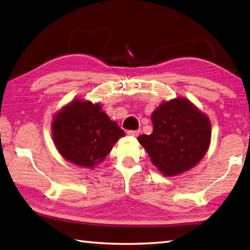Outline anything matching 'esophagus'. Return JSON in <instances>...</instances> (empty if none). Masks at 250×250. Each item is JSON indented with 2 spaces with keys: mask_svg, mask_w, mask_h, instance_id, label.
<instances>
[{
  "mask_svg": "<svg viewBox=\"0 0 250 250\" xmlns=\"http://www.w3.org/2000/svg\"><path fill=\"white\" fill-rule=\"evenodd\" d=\"M140 130H127V135L132 136V137H138L139 136Z\"/></svg>",
  "mask_w": 250,
  "mask_h": 250,
  "instance_id": "obj_1",
  "label": "esophagus"
}]
</instances>
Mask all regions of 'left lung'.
I'll return each instance as SVG.
<instances>
[{
  "mask_svg": "<svg viewBox=\"0 0 250 250\" xmlns=\"http://www.w3.org/2000/svg\"><path fill=\"white\" fill-rule=\"evenodd\" d=\"M153 132L138 141L151 162L166 176L191 169L207 153L210 123L207 115L186 98L165 102L152 113Z\"/></svg>",
  "mask_w": 250,
  "mask_h": 250,
  "instance_id": "obj_1",
  "label": "left lung"
}]
</instances>
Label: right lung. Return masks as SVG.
<instances>
[{"label": "right lung", "instance_id": "obj_1", "mask_svg": "<svg viewBox=\"0 0 250 250\" xmlns=\"http://www.w3.org/2000/svg\"><path fill=\"white\" fill-rule=\"evenodd\" d=\"M125 136L99 104L75 99L54 115L52 137L59 153L86 168L103 162L115 142Z\"/></svg>", "mask_w": 250, "mask_h": 250}]
</instances>
